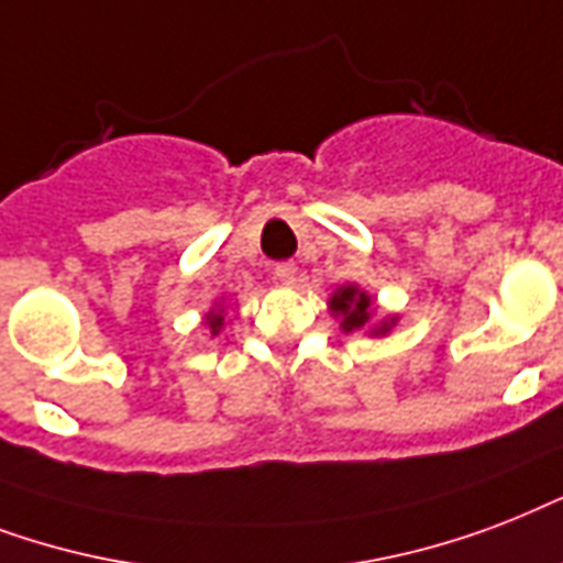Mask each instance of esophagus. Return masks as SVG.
Wrapping results in <instances>:
<instances>
[{
    "label": "esophagus",
    "instance_id": "obj_1",
    "mask_svg": "<svg viewBox=\"0 0 563 563\" xmlns=\"http://www.w3.org/2000/svg\"><path fill=\"white\" fill-rule=\"evenodd\" d=\"M276 278L282 282V285H294L296 282V264L294 261H282V264H276Z\"/></svg>",
    "mask_w": 563,
    "mask_h": 563
}]
</instances>
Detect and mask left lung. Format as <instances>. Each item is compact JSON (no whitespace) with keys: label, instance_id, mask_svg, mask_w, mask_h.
<instances>
[{"label":"left lung","instance_id":"obj_1","mask_svg":"<svg viewBox=\"0 0 563 563\" xmlns=\"http://www.w3.org/2000/svg\"><path fill=\"white\" fill-rule=\"evenodd\" d=\"M331 311L343 317V331H355L367 325L373 308H369V296L361 294L358 287H341L338 294L331 296ZM373 331H376V334H385V331H390V322H382V325Z\"/></svg>","mask_w":563,"mask_h":563}]
</instances>
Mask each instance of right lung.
<instances>
[{"label":"right lung","mask_w":563,"mask_h":563,"mask_svg":"<svg viewBox=\"0 0 563 563\" xmlns=\"http://www.w3.org/2000/svg\"><path fill=\"white\" fill-rule=\"evenodd\" d=\"M222 320H225V317H222V311H211V313H208V317H205V322H208V329H211V334H220Z\"/></svg>","instance_id":"obj_1"}]
</instances>
